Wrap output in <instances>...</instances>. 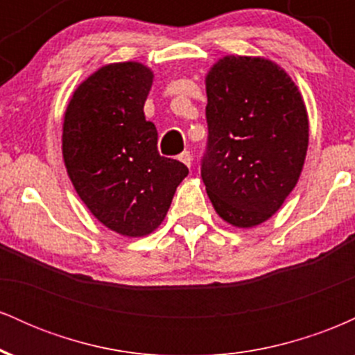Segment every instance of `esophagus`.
Listing matches in <instances>:
<instances>
[{"instance_id": "esophagus-1", "label": "esophagus", "mask_w": 355, "mask_h": 355, "mask_svg": "<svg viewBox=\"0 0 355 355\" xmlns=\"http://www.w3.org/2000/svg\"><path fill=\"white\" fill-rule=\"evenodd\" d=\"M178 160L182 162V164H185L187 166H191V153L190 152H182L178 155Z\"/></svg>"}]
</instances>
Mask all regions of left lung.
Returning a JSON list of instances; mask_svg holds the SVG:
<instances>
[{"label": "left lung", "instance_id": "1", "mask_svg": "<svg viewBox=\"0 0 355 355\" xmlns=\"http://www.w3.org/2000/svg\"><path fill=\"white\" fill-rule=\"evenodd\" d=\"M205 88L202 180L218 217L252 229L299 182L309 146L304 98L285 70L260 56H223L207 73Z\"/></svg>", "mask_w": 355, "mask_h": 355}]
</instances>
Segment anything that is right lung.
<instances>
[{
	"label": "right lung",
	"mask_w": 355,
	"mask_h": 355,
	"mask_svg": "<svg viewBox=\"0 0 355 355\" xmlns=\"http://www.w3.org/2000/svg\"><path fill=\"white\" fill-rule=\"evenodd\" d=\"M153 71L137 61L110 63L73 93L61 150L68 177L88 210L123 237H145L164 222L189 168L158 153L144 105Z\"/></svg>",
	"instance_id": "add662e5"
}]
</instances>
